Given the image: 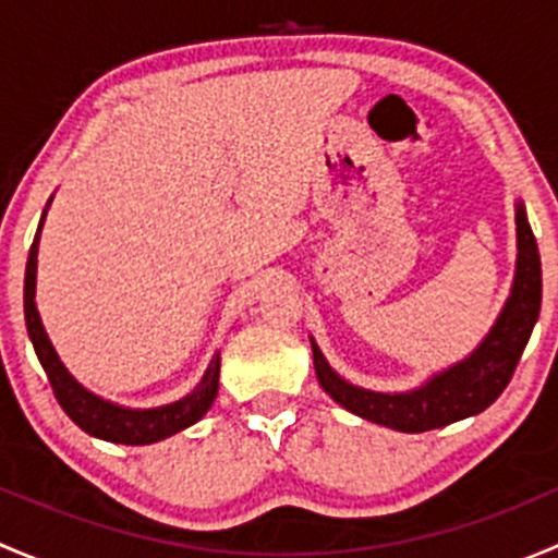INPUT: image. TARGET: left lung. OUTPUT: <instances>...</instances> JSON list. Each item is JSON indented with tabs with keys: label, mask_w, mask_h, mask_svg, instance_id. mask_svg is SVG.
Returning a JSON list of instances; mask_svg holds the SVG:
<instances>
[{
	"label": "left lung",
	"mask_w": 558,
	"mask_h": 558,
	"mask_svg": "<svg viewBox=\"0 0 558 558\" xmlns=\"http://www.w3.org/2000/svg\"><path fill=\"white\" fill-rule=\"evenodd\" d=\"M515 223H519V267H515L513 291H510L508 305L499 313L494 329L470 359L435 375L418 391L378 393L342 380L313 345L315 375H318L324 391L337 404L356 413L359 418L388 426V429L410 432V435L483 413L513 378L529 335L534 329V320L539 315V300H543L537 240H534L521 205L515 210Z\"/></svg>",
	"instance_id": "8db88e82"
}]
</instances>
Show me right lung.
Masks as SVG:
<instances>
[{"mask_svg":"<svg viewBox=\"0 0 558 558\" xmlns=\"http://www.w3.org/2000/svg\"><path fill=\"white\" fill-rule=\"evenodd\" d=\"M45 218V216H43ZM37 238L32 243L29 262H26V280H24V313H26V329H29L32 345H35L39 364H43L45 375H48L50 388H53L56 399H59L61 410L81 426L86 435L99 437L107 442H121V446H148V442L165 440L174 432L185 429V426L196 424L202 415L210 410L213 399L218 393V369H221V359H213L207 367L205 378L196 386L191 397L180 399V402L167 404V408L156 410H126L118 404L105 402V399L94 397L86 391L70 373L64 364L56 356L53 345H50L48 335L39 320L35 305V280H37Z\"/></svg>","mask_w":558,"mask_h":558,"instance_id":"1","label":"right lung"}]
</instances>
